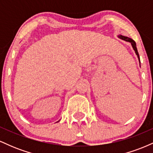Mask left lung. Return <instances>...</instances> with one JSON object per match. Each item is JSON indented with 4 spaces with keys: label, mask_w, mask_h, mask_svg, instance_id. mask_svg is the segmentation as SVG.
Masks as SVG:
<instances>
[{
    "label": "left lung",
    "mask_w": 153,
    "mask_h": 153,
    "mask_svg": "<svg viewBox=\"0 0 153 153\" xmlns=\"http://www.w3.org/2000/svg\"><path fill=\"white\" fill-rule=\"evenodd\" d=\"M118 37L120 38V39H122V40H124V41H126V42H129L131 43V46H132L133 49H134V50L135 51V53H136L137 55V57H138V59H139V62H140V56H139V53H138V52H137V47H136V43H135V42L134 41V40L131 39V38L127 37V36H122V35H119Z\"/></svg>",
    "instance_id": "1"
}]
</instances>
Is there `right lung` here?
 <instances>
[{
  "label": "right lung",
  "instance_id": "right-lung-1",
  "mask_svg": "<svg viewBox=\"0 0 153 153\" xmlns=\"http://www.w3.org/2000/svg\"><path fill=\"white\" fill-rule=\"evenodd\" d=\"M58 122H59V121H58Z\"/></svg>",
  "mask_w": 153,
  "mask_h": 153
}]
</instances>
